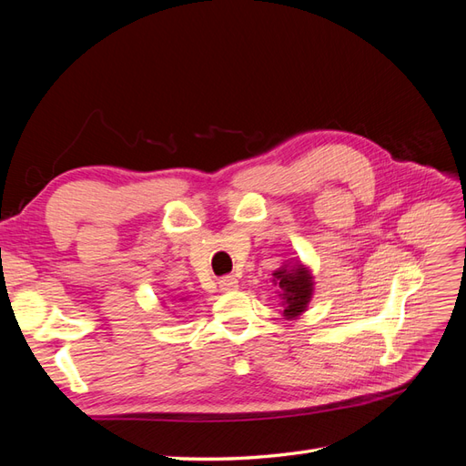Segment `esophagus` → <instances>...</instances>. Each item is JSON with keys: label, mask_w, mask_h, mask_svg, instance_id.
Listing matches in <instances>:
<instances>
[{"label": "esophagus", "mask_w": 466, "mask_h": 466, "mask_svg": "<svg viewBox=\"0 0 466 466\" xmlns=\"http://www.w3.org/2000/svg\"><path fill=\"white\" fill-rule=\"evenodd\" d=\"M238 288V279L235 276H223L219 279V289L221 291H233Z\"/></svg>", "instance_id": "34e87169"}]
</instances>
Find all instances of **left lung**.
I'll return each instance as SVG.
<instances>
[{"instance_id":"left-lung-1","label":"left lung","mask_w":466,"mask_h":466,"mask_svg":"<svg viewBox=\"0 0 466 466\" xmlns=\"http://www.w3.org/2000/svg\"><path fill=\"white\" fill-rule=\"evenodd\" d=\"M274 284L281 288V298H284V317L295 319L299 317L313 295V276L309 274L303 264L281 266L272 274Z\"/></svg>"}]
</instances>
